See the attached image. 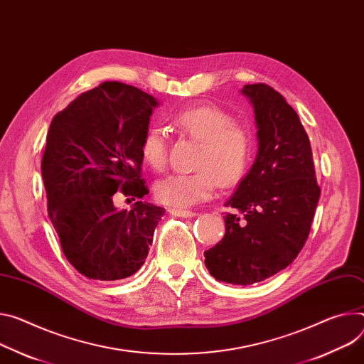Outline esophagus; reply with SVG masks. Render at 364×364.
<instances>
[{
  "label": "esophagus",
  "instance_id": "1",
  "mask_svg": "<svg viewBox=\"0 0 364 364\" xmlns=\"http://www.w3.org/2000/svg\"><path fill=\"white\" fill-rule=\"evenodd\" d=\"M168 212H170V215H174V216H178V218H193V216L197 215L196 212L183 210V209H168Z\"/></svg>",
  "mask_w": 364,
  "mask_h": 364
}]
</instances>
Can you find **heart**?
I'll list each match as a JSON object with an SVG mask.
<instances>
[{
	"instance_id": "obj_1",
	"label": "heart",
	"mask_w": 364,
	"mask_h": 364,
	"mask_svg": "<svg viewBox=\"0 0 364 364\" xmlns=\"http://www.w3.org/2000/svg\"><path fill=\"white\" fill-rule=\"evenodd\" d=\"M173 124L183 135L199 141L194 168L188 174H171L155 184L156 200L171 208H188L212 194L213 188L237 184L252 161L255 141L252 130L235 122L229 112L216 106H194L176 113ZM141 156L155 171L168 161V144L164 130L149 127L141 142Z\"/></svg>"
}]
</instances>
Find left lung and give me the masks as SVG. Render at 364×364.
I'll list each match as a JSON object with an SVG mask.
<instances>
[{
    "instance_id": "obj_1",
    "label": "left lung",
    "mask_w": 364,
    "mask_h": 364,
    "mask_svg": "<svg viewBox=\"0 0 364 364\" xmlns=\"http://www.w3.org/2000/svg\"><path fill=\"white\" fill-rule=\"evenodd\" d=\"M258 152L250 173L225 203V235L205 251V264L220 282L252 284L286 269L304 248L321 188L311 142L299 116L267 84H248Z\"/></svg>"
}]
</instances>
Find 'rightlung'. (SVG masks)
Listing matches in <instances>:
<instances>
[{"mask_svg": "<svg viewBox=\"0 0 364 364\" xmlns=\"http://www.w3.org/2000/svg\"><path fill=\"white\" fill-rule=\"evenodd\" d=\"M142 90L106 81L52 119L42 156L48 213L62 251L92 280L135 274L148 255L164 208L136 202L117 210L113 196L142 199L141 142L152 107Z\"/></svg>", "mask_w": 364, "mask_h": 364, "instance_id": "right-lung-1", "label": "right lung"}]
</instances>
